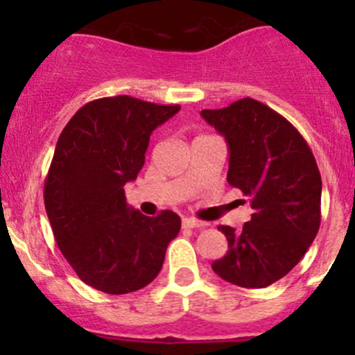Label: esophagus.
Listing matches in <instances>:
<instances>
[{
  "label": "esophagus",
  "instance_id": "34e87169",
  "mask_svg": "<svg viewBox=\"0 0 355 355\" xmlns=\"http://www.w3.org/2000/svg\"><path fill=\"white\" fill-rule=\"evenodd\" d=\"M182 227L184 228H202V227H206V223H204V221L194 220V218H184V220H182Z\"/></svg>",
  "mask_w": 355,
  "mask_h": 355
}]
</instances>
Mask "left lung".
Here are the masks:
<instances>
[{
  "mask_svg": "<svg viewBox=\"0 0 355 355\" xmlns=\"http://www.w3.org/2000/svg\"><path fill=\"white\" fill-rule=\"evenodd\" d=\"M230 149L227 180L250 200L242 230L220 225L228 250L211 268L228 284L264 288L299 263L321 223V175L295 127L252 98L202 110Z\"/></svg>",
  "mask_w": 355,
  "mask_h": 355,
  "instance_id": "left-lung-1",
  "label": "left lung"
}]
</instances>
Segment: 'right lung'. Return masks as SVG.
I'll return each instance as SVG.
<instances>
[{"instance_id":"add662e5","label":"right lung","mask_w":355,"mask_h":355,"mask_svg":"<svg viewBox=\"0 0 355 355\" xmlns=\"http://www.w3.org/2000/svg\"><path fill=\"white\" fill-rule=\"evenodd\" d=\"M130 96L82 106L65 125L44 182V206L55 241L89 287L120 295L151 284L180 216H144L128 207L125 184L144 166L153 130L178 113Z\"/></svg>"}]
</instances>
